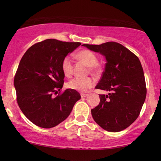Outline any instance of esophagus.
Masks as SVG:
<instances>
[{"mask_svg":"<svg viewBox=\"0 0 161 161\" xmlns=\"http://www.w3.org/2000/svg\"><path fill=\"white\" fill-rule=\"evenodd\" d=\"M80 95H81V97H86L88 96V94H86V93H81Z\"/></svg>","mask_w":161,"mask_h":161,"instance_id":"1","label":"esophagus"}]
</instances>
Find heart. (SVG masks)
I'll list each match as a JSON object with an SVG mask.
<instances>
[{
  "instance_id": "1",
  "label": "heart",
  "mask_w": 161,
  "mask_h": 161,
  "mask_svg": "<svg viewBox=\"0 0 161 161\" xmlns=\"http://www.w3.org/2000/svg\"><path fill=\"white\" fill-rule=\"evenodd\" d=\"M78 59L89 66L92 71L97 70L98 58L96 54L90 50L84 49L77 54ZM61 70L65 76L70 77L73 74V60L70 54L65 56L61 61ZM95 81L91 77H75L67 83V87L75 91L86 92L94 86Z\"/></svg>"
}]
</instances>
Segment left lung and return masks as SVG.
<instances>
[{
	"label": "left lung",
	"instance_id": "left-lung-1",
	"mask_svg": "<svg viewBox=\"0 0 161 161\" xmlns=\"http://www.w3.org/2000/svg\"><path fill=\"white\" fill-rule=\"evenodd\" d=\"M82 46L100 53L107 60L95 88L109 93L100 95V102L91 109L92 116L106 131H122L137 119L146 98L145 79L141 61L135 54L116 42Z\"/></svg>",
	"mask_w": 161,
	"mask_h": 161
}]
</instances>
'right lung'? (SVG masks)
I'll use <instances>...</instances> for the list:
<instances>
[{
    "instance_id": "right-lung-1",
    "label": "right lung",
    "mask_w": 161,
    "mask_h": 161,
    "mask_svg": "<svg viewBox=\"0 0 161 161\" xmlns=\"http://www.w3.org/2000/svg\"><path fill=\"white\" fill-rule=\"evenodd\" d=\"M81 45L46 39L34 44L20 59L14 80L19 107L30 121L42 128H52L65 120L81 98L77 91H60L64 75L63 58ZM60 92L56 97L53 94Z\"/></svg>"
}]
</instances>
